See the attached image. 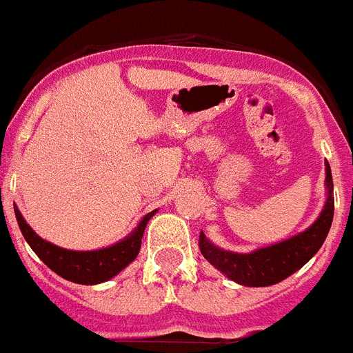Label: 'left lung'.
I'll return each mask as SVG.
<instances>
[{
  "mask_svg": "<svg viewBox=\"0 0 353 353\" xmlns=\"http://www.w3.org/2000/svg\"><path fill=\"white\" fill-rule=\"evenodd\" d=\"M324 171H326V179H324L326 202L317 221L310 228L286 241L259 248L250 253L222 250L204 235V231H200L199 246L205 261L233 283L252 286V288L277 284L301 270L319 252L334 221V182H332V169L328 162L324 163Z\"/></svg>",
  "mask_w": 353,
  "mask_h": 353,
  "instance_id": "1",
  "label": "left lung"
}]
</instances>
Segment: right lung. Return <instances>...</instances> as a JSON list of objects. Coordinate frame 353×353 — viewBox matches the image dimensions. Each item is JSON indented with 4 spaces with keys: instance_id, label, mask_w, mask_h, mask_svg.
Here are the masks:
<instances>
[{
    "instance_id": "right-lung-1",
    "label": "right lung",
    "mask_w": 353,
    "mask_h": 353,
    "mask_svg": "<svg viewBox=\"0 0 353 353\" xmlns=\"http://www.w3.org/2000/svg\"><path fill=\"white\" fill-rule=\"evenodd\" d=\"M16 221L19 224V230L23 233L25 241L29 242L32 252L47 264L60 277L67 279L70 283L87 284L94 286L117 277L118 273L125 270L134 259H137L140 246H142V236L145 231V225L151 221V216L157 213V210L142 216L137 228L129 233L125 239L114 242L111 246L100 248V250H91V252H76V250H67L45 241L36 233V231L27 224L23 215L14 205Z\"/></svg>"
}]
</instances>
